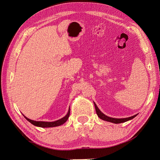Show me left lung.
Listing matches in <instances>:
<instances>
[{
    "label": "left lung",
    "mask_w": 160,
    "mask_h": 160,
    "mask_svg": "<svg viewBox=\"0 0 160 160\" xmlns=\"http://www.w3.org/2000/svg\"><path fill=\"white\" fill-rule=\"evenodd\" d=\"M94 103V105H95V111H96V113L97 114H98V117L102 120H104V121H106V122H111V123H124L125 122H128V121L129 120H131L133 119L135 117H136L137 115H134L133 116H132V117H129V118H120V119H118V118H110V117H108V116H107L106 115H105L104 113H103L101 111H100V109L98 108V106H97V105L95 104V102Z\"/></svg>",
    "instance_id": "left-lung-1"
}]
</instances>
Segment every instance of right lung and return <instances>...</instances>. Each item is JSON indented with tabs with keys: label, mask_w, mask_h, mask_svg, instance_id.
Wrapping results in <instances>:
<instances>
[{
	"label": "right lung",
	"mask_w": 160,
	"mask_h": 160,
	"mask_svg": "<svg viewBox=\"0 0 160 160\" xmlns=\"http://www.w3.org/2000/svg\"><path fill=\"white\" fill-rule=\"evenodd\" d=\"M23 115V114H22ZM70 115V108L69 109L68 112H67V115L65 116V117L62 118L61 119L55 121V122H37V121H34L31 120L30 119L27 118L25 117V115H23L24 117L25 118V119L31 123L35 125V126L37 127H41V128H53V127H57V126H59V125H61L63 123H65L67 119H68Z\"/></svg>",
	"instance_id": "add662e5"
}]
</instances>
